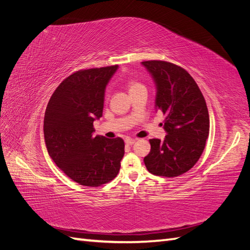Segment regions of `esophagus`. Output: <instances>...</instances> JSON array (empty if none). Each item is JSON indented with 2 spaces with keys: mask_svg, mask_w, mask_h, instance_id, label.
Here are the masks:
<instances>
[{
  "mask_svg": "<svg viewBox=\"0 0 250 250\" xmlns=\"http://www.w3.org/2000/svg\"><path fill=\"white\" fill-rule=\"evenodd\" d=\"M135 141H137V140H134V139H129V138H128V139H126V140H125V143L127 144V145L131 146V145H133V144L135 143Z\"/></svg>",
  "mask_w": 250,
  "mask_h": 250,
  "instance_id": "obj_1",
  "label": "esophagus"
}]
</instances>
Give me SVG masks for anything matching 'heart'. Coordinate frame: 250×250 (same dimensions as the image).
<instances>
[{"label":"heart","instance_id":"heart-1","mask_svg":"<svg viewBox=\"0 0 250 250\" xmlns=\"http://www.w3.org/2000/svg\"><path fill=\"white\" fill-rule=\"evenodd\" d=\"M142 86L143 85L139 82H135V81H132V80L128 82V88H129V92H131V90H133V89H137L139 87H142Z\"/></svg>","mask_w":250,"mask_h":250}]
</instances>
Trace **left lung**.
<instances>
[{"label": "left lung", "mask_w": 250, "mask_h": 250, "mask_svg": "<svg viewBox=\"0 0 250 250\" xmlns=\"http://www.w3.org/2000/svg\"><path fill=\"white\" fill-rule=\"evenodd\" d=\"M142 64L156 86L155 108L164 115V141L150 140L151 150L144 158L147 170L157 176L175 177L198 162L209 131L206 100L185 69L176 64L149 60Z\"/></svg>", "instance_id": "left-lung-1"}]
</instances>
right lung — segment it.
<instances>
[{
	"label": "right lung",
	"instance_id": "right-lung-1",
	"mask_svg": "<svg viewBox=\"0 0 250 250\" xmlns=\"http://www.w3.org/2000/svg\"><path fill=\"white\" fill-rule=\"evenodd\" d=\"M119 65L81 70L53 93L44 112L48 153L65 175L79 185L99 187L115 178L124 156V141L94 135L102 117L105 88Z\"/></svg>",
	"mask_w": 250,
	"mask_h": 250
}]
</instances>
